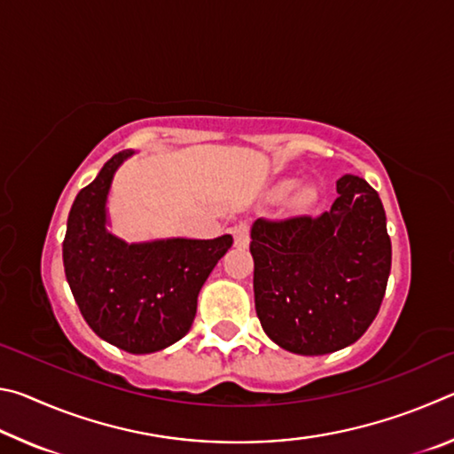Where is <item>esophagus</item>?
I'll use <instances>...</instances> for the list:
<instances>
[{
	"label": "esophagus",
	"mask_w": 454,
	"mask_h": 454,
	"mask_svg": "<svg viewBox=\"0 0 454 454\" xmlns=\"http://www.w3.org/2000/svg\"><path fill=\"white\" fill-rule=\"evenodd\" d=\"M232 234H234L236 248H248V244H250V230H248V224H244V222H240V224H236V226L232 228Z\"/></svg>",
	"instance_id": "esophagus-1"
}]
</instances>
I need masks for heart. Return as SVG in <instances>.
I'll return each mask as SVG.
<instances>
[{
	"label": "heart",
	"mask_w": 454,
	"mask_h": 454,
	"mask_svg": "<svg viewBox=\"0 0 454 454\" xmlns=\"http://www.w3.org/2000/svg\"><path fill=\"white\" fill-rule=\"evenodd\" d=\"M294 186H296V180H284L280 186L276 188V196L284 198ZM318 196L320 192L314 184H302V186H298L294 192H292V196L288 198V206L294 212H306L318 202Z\"/></svg>",
	"instance_id": "heart-1"
}]
</instances>
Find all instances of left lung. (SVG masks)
I'll return each mask as SVG.
<instances>
[{
  "label": "left lung",
  "mask_w": 454,
  "mask_h": 454,
  "mask_svg": "<svg viewBox=\"0 0 454 454\" xmlns=\"http://www.w3.org/2000/svg\"><path fill=\"white\" fill-rule=\"evenodd\" d=\"M336 192L318 218H260L250 230L260 325L294 355L350 347L372 325L387 290L393 250L379 194L352 174Z\"/></svg>",
  "instance_id": "left-lung-1"
}]
</instances>
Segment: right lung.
<instances>
[{
    "label": "right lung",
    "mask_w": 454,
    "mask_h": 454,
    "mask_svg": "<svg viewBox=\"0 0 454 454\" xmlns=\"http://www.w3.org/2000/svg\"><path fill=\"white\" fill-rule=\"evenodd\" d=\"M134 153L124 150L107 160L96 180L75 196L64 238V268L90 328L121 350L150 355L186 336L200 290L232 246V236L132 244L114 236L107 230V194L118 168Z\"/></svg>",
    "instance_id": "right-lung-1"
}]
</instances>
